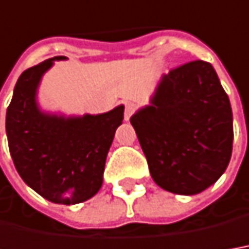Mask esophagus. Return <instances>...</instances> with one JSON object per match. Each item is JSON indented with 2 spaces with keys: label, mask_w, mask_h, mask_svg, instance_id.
Listing matches in <instances>:
<instances>
[{
  "label": "esophagus",
  "mask_w": 249,
  "mask_h": 249,
  "mask_svg": "<svg viewBox=\"0 0 249 249\" xmlns=\"http://www.w3.org/2000/svg\"><path fill=\"white\" fill-rule=\"evenodd\" d=\"M135 110H136V106H135V103H132V102L125 103V110H124L125 121H129V118L132 117V114L135 113Z\"/></svg>",
  "instance_id": "esophagus-1"
}]
</instances>
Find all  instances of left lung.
Listing matches in <instances>:
<instances>
[{
  "mask_svg": "<svg viewBox=\"0 0 249 249\" xmlns=\"http://www.w3.org/2000/svg\"><path fill=\"white\" fill-rule=\"evenodd\" d=\"M131 124L153 180L165 191L200 194L229 165L233 114L210 62L189 61L163 75L151 105Z\"/></svg>",
  "mask_w": 249,
  "mask_h": 249,
  "instance_id": "obj_1",
  "label": "left lung"
}]
</instances>
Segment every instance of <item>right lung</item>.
Wrapping results in <instances>:
<instances>
[{
  "mask_svg": "<svg viewBox=\"0 0 249 249\" xmlns=\"http://www.w3.org/2000/svg\"><path fill=\"white\" fill-rule=\"evenodd\" d=\"M54 60L24 71L6 110V136L12 160L23 181L53 203L76 204L102 187L105 162L124 106L105 114L58 117L45 114L35 102L42 75Z\"/></svg>",
  "mask_w": 249,
  "mask_h": 249,
  "instance_id": "add662e5",
  "label": "right lung"
}]
</instances>
